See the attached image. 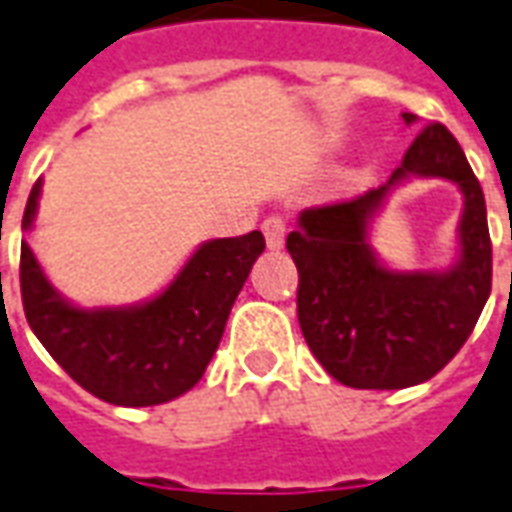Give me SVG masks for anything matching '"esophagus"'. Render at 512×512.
<instances>
[{
  "mask_svg": "<svg viewBox=\"0 0 512 512\" xmlns=\"http://www.w3.org/2000/svg\"><path fill=\"white\" fill-rule=\"evenodd\" d=\"M264 239H267V248L270 250H281L284 248V236H287V222L281 217H267L262 222Z\"/></svg>",
  "mask_w": 512,
  "mask_h": 512,
  "instance_id": "34e87169",
  "label": "esophagus"
}]
</instances>
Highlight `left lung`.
<instances>
[{
	"label": "left lung",
	"instance_id": "1",
	"mask_svg": "<svg viewBox=\"0 0 512 512\" xmlns=\"http://www.w3.org/2000/svg\"><path fill=\"white\" fill-rule=\"evenodd\" d=\"M410 125L415 116L404 114ZM410 174L446 177L464 189L461 262L446 274H396L367 248V222L390 185ZM298 267V323L309 351L337 382L401 390L451 362L491 295L493 250L485 195L446 125H426L390 181L365 195L303 209L287 236Z\"/></svg>",
	"mask_w": 512,
	"mask_h": 512
}]
</instances>
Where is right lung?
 Instances as JSON below:
<instances>
[{
	"instance_id": "1",
	"label": "right lung",
	"mask_w": 512,
	"mask_h": 512,
	"mask_svg": "<svg viewBox=\"0 0 512 512\" xmlns=\"http://www.w3.org/2000/svg\"><path fill=\"white\" fill-rule=\"evenodd\" d=\"M38 195L41 181L27 197L21 228L33 225ZM262 250V231L211 239L153 301L77 309L52 290L21 242V303L35 337L83 390L116 407H153L200 382Z\"/></svg>"
}]
</instances>
